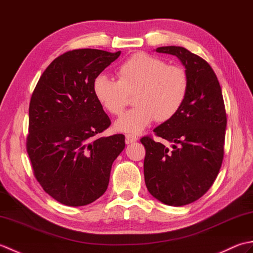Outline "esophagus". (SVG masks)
Wrapping results in <instances>:
<instances>
[{"label":"esophagus","mask_w":253,"mask_h":253,"mask_svg":"<svg viewBox=\"0 0 253 253\" xmlns=\"http://www.w3.org/2000/svg\"><path fill=\"white\" fill-rule=\"evenodd\" d=\"M138 140V137L135 136V135H126V138H125V141L126 143H132V142H136Z\"/></svg>","instance_id":"34e87169"}]
</instances>
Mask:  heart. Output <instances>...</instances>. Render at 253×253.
<instances>
[{"label": "heart", "instance_id": "b5f03b06", "mask_svg": "<svg viewBox=\"0 0 253 253\" xmlns=\"http://www.w3.org/2000/svg\"><path fill=\"white\" fill-rule=\"evenodd\" d=\"M118 80L100 74L93 80L95 99L103 109L120 116L126 109L129 95L135 93L136 106L115 124L116 129L138 133L154 120L168 122L184 105L189 76L180 65H168L162 58L139 52L128 57L117 69Z\"/></svg>", "mask_w": 253, "mask_h": 253}]
</instances>
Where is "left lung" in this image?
Returning <instances> with one entry per match:
<instances>
[{
    "instance_id": "obj_1",
    "label": "left lung",
    "mask_w": 253,
    "mask_h": 253,
    "mask_svg": "<svg viewBox=\"0 0 253 253\" xmlns=\"http://www.w3.org/2000/svg\"><path fill=\"white\" fill-rule=\"evenodd\" d=\"M157 52L179 58L189 90L179 112L153 130L173 149L150 135L140 139L146 149L144 181L158 200L180 207L201 198L216 179L224 159L226 111L218 79L206 60L181 46H161Z\"/></svg>"
}]
</instances>
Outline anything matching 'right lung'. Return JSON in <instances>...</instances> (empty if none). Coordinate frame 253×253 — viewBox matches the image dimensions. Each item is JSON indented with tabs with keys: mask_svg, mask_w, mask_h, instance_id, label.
<instances>
[{
	"mask_svg": "<svg viewBox=\"0 0 253 253\" xmlns=\"http://www.w3.org/2000/svg\"><path fill=\"white\" fill-rule=\"evenodd\" d=\"M120 55L68 51L46 67L32 92L27 153L43 190L65 206H87L103 195L125 148L122 133L98 137L111 120L92 90L94 78Z\"/></svg>",
	"mask_w": 253,
	"mask_h": 253,
	"instance_id": "obj_1",
	"label": "right lung"
}]
</instances>
